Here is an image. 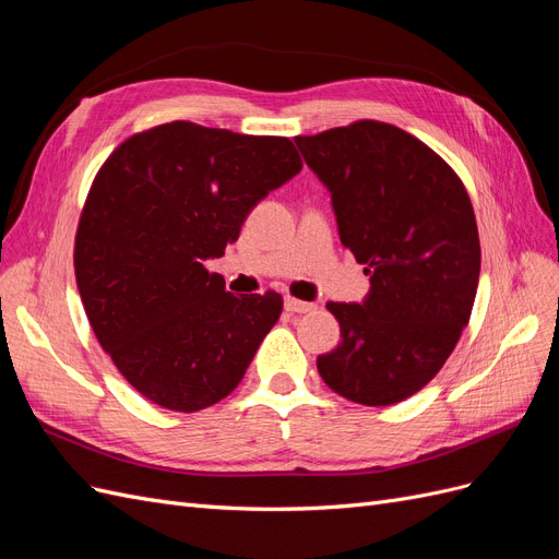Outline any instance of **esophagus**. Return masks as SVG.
<instances>
[{
    "mask_svg": "<svg viewBox=\"0 0 559 559\" xmlns=\"http://www.w3.org/2000/svg\"><path fill=\"white\" fill-rule=\"evenodd\" d=\"M284 308L289 310V312H294V314H310V312L317 310L314 302L298 300V298H294V296H286V298H284Z\"/></svg>",
    "mask_w": 559,
    "mask_h": 559,
    "instance_id": "esophagus-1",
    "label": "esophagus"
}]
</instances>
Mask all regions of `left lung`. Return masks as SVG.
Returning a JSON list of instances; mask_svg holds the SVG:
<instances>
[{
    "label": "left lung",
    "mask_w": 559,
    "mask_h": 559,
    "mask_svg": "<svg viewBox=\"0 0 559 559\" xmlns=\"http://www.w3.org/2000/svg\"><path fill=\"white\" fill-rule=\"evenodd\" d=\"M331 191L341 242L366 265L364 302H326L341 345L317 359L335 394L394 405L433 380L468 324L480 277L476 214L452 167L396 126L296 138Z\"/></svg>",
    "instance_id": "left-lung-1"
}]
</instances>
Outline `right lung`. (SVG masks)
I'll return each mask as SVG.
<instances>
[{"mask_svg":"<svg viewBox=\"0 0 559 559\" xmlns=\"http://www.w3.org/2000/svg\"><path fill=\"white\" fill-rule=\"evenodd\" d=\"M300 167L286 138L173 121L132 134L97 170L74 240L76 286L99 345L151 403L195 413L245 378L282 296H233L205 261Z\"/></svg>","mask_w":559,"mask_h":559,"instance_id":"1","label":"right lung"}]
</instances>
